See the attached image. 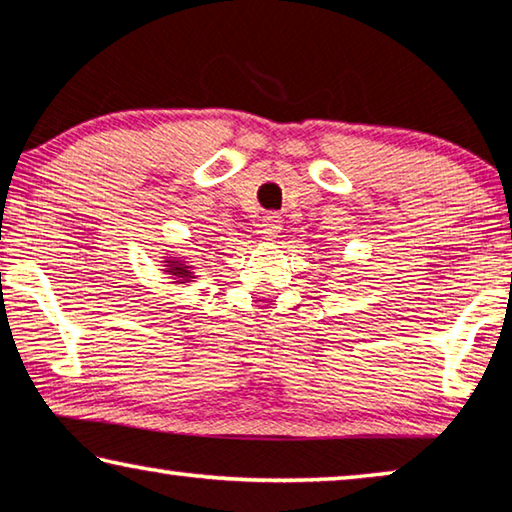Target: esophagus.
<instances>
[{
  "label": "esophagus",
  "mask_w": 512,
  "mask_h": 512,
  "mask_svg": "<svg viewBox=\"0 0 512 512\" xmlns=\"http://www.w3.org/2000/svg\"><path fill=\"white\" fill-rule=\"evenodd\" d=\"M277 232H280V216L275 214H266L262 223H259V235H262V239H273Z\"/></svg>",
  "instance_id": "esophagus-1"
}]
</instances>
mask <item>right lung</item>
<instances>
[{"instance_id":"right-lung-1","label":"right lung","mask_w":512,"mask_h":512,"mask_svg":"<svg viewBox=\"0 0 512 512\" xmlns=\"http://www.w3.org/2000/svg\"><path fill=\"white\" fill-rule=\"evenodd\" d=\"M183 262V259H176V257H169V259H164V271H167L169 275H173V280H176L178 284H183V282H187L189 277H194L192 275V266H185V264H180Z\"/></svg>"}]
</instances>
